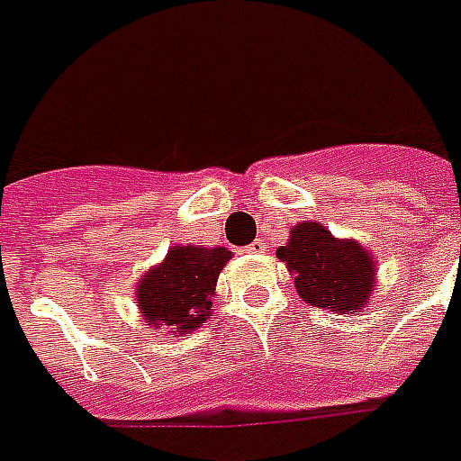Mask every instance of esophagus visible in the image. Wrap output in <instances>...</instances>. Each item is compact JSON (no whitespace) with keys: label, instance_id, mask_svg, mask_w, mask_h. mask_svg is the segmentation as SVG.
Listing matches in <instances>:
<instances>
[{"label":"esophagus","instance_id":"obj_1","mask_svg":"<svg viewBox=\"0 0 461 461\" xmlns=\"http://www.w3.org/2000/svg\"><path fill=\"white\" fill-rule=\"evenodd\" d=\"M246 250H249V253H263V250H265V243H263V241H253Z\"/></svg>","mask_w":461,"mask_h":461}]
</instances>
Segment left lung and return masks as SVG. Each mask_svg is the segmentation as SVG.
Listing matches in <instances>:
<instances>
[{
  "mask_svg": "<svg viewBox=\"0 0 461 461\" xmlns=\"http://www.w3.org/2000/svg\"><path fill=\"white\" fill-rule=\"evenodd\" d=\"M303 301L334 315H355L372 303L376 260L355 239H339L320 222L291 227L286 246L276 249Z\"/></svg>",
  "mask_w": 461,
  "mask_h": 461,
  "instance_id": "left-lung-1",
  "label": "left lung"
}]
</instances>
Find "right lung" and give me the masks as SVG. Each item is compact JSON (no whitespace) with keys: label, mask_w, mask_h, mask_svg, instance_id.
I'll list each match as a JSON object with an SVG mask.
<instances>
[{"label":"right lung","mask_w":461,"mask_h":461,"mask_svg":"<svg viewBox=\"0 0 461 461\" xmlns=\"http://www.w3.org/2000/svg\"><path fill=\"white\" fill-rule=\"evenodd\" d=\"M231 250L172 246L167 256L137 279V308L151 329L192 334L212 315V295Z\"/></svg>","instance_id":"obj_1"}]
</instances>
